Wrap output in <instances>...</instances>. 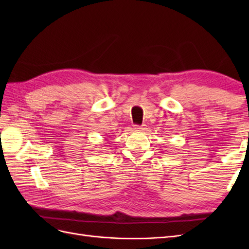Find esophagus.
I'll return each instance as SVG.
<instances>
[{
  "label": "esophagus",
  "mask_w": 249,
  "mask_h": 249,
  "mask_svg": "<svg viewBox=\"0 0 249 249\" xmlns=\"http://www.w3.org/2000/svg\"><path fill=\"white\" fill-rule=\"evenodd\" d=\"M143 126H144V124H143V125H138V124H135V125H134V130H135V131H137V132L143 131V129H144V127H143Z\"/></svg>",
  "instance_id": "34e87169"
}]
</instances>
